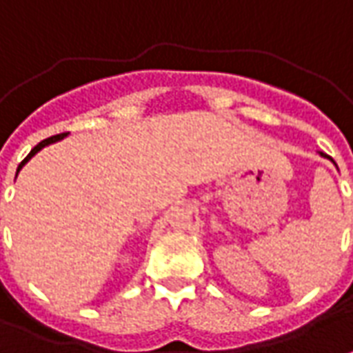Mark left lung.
Here are the masks:
<instances>
[{
	"label": "left lung",
	"instance_id": "1",
	"mask_svg": "<svg viewBox=\"0 0 353 353\" xmlns=\"http://www.w3.org/2000/svg\"><path fill=\"white\" fill-rule=\"evenodd\" d=\"M321 154H323V152H321ZM323 157H325V154H323Z\"/></svg>",
	"mask_w": 353,
	"mask_h": 353
}]
</instances>
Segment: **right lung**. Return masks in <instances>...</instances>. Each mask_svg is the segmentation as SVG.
I'll return each mask as SVG.
<instances>
[{
  "mask_svg": "<svg viewBox=\"0 0 353 353\" xmlns=\"http://www.w3.org/2000/svg\"><path fill=\"white\" fill-rule=\"evenodd\" d=\"M65 135H66V134L53 135V137H48V139H43V141H41V143H38V145H36V147H34V149H32V151H30V154H28V157H26V159L22 160L21 164H19V168H17V174H19V172H21L22 166H24V164H26V162H28V160H30L32 157H34V154H36V152L41 151V149H43V147H46V145H49V143H55V141H59V139H63V137H65Z\"/></svg>",
  "mask_w": 353,
  "mask_h": 353,
  "instance_id": "1",
  "label": "right lung"
}]
</instances>
